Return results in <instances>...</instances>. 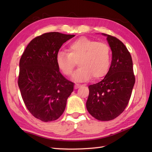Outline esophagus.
Returning <instances> with one entry per match:
<instances>
[{"mask_svg":"<svg viewBox=\"0 0 152 152\" xmlns=\"http://www.w3.org/2000/svg\"><path fill=\"white\" fill-rule=\"evenodd\" d=\"M80 87V84H78V83H76L75 85H74V89H78V88H79Z\"/></svg>","mask_w":152,"mask_h":152,"instance_id":"34e87169","label":"esophagus"}]
</instances>
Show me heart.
Segmentation results:
<instances>
[{
    "instance_id": "obj_1",
    "label": "heart",
    "mask_w": 152,
    "mask_h": 152,
    "mask_svg": "<svg viewBox=\"0 0 152 152\" xmlns=\"http://www.w3.org/2000/svg\"><path fill=\"white\" fill-rule=\"evenodd\" d=\"M110 48L107 44L80 37L69 45L67 51H59L56 56L58 69L69 76L78 63L79 69L74 74L78 81L91 78L98 80L108 72L110 64Z\"/></svg>"
}]
</instances>
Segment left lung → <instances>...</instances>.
Listing matches in <instances>:
<instances>
[{
  "label": "left lung",
  "instance_id": "obj_1",
  "mask_svg": "<svg viewBox=\"0 0 152 152\" xmlns=\"http://www.w3.org/2000/svg\"><path fill=\"white\" fill-rule=\"evenodd\" d=\"M111 48L112 60L104 78L88 88L86 108L93 118L110 121L124 111L135 83L133 61L127 48L118 38L105 34Z\"/></svg>",
  "mask_w": 152,
  "mask_h": 152
}]
</instances>
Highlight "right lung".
Segmentation results:
<instances>
[{
  "instance_id": "1",
  "label": "right lung",
  "mask_w": 152,
  "mask_h": 152,
  "mask_svg": "<svg viewBox=\"0 0 152 152\" xmlns=\"http://www.w3.org/2000/svg\"><path fill=\"white\" fill-rule=\"evenodd\" d=\"M75 35L51 32L35 37L19 61L18 83L27 110L34 118L48 122L63 114L74 83L66 80L56 64L62 45Z\"/></svg>"
}]
</instances>
